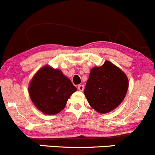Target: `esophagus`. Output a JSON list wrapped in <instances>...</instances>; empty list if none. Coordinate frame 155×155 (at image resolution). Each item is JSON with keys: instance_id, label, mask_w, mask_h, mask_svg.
<instances>
[{"instance_id": "34e87169", "label": "esophagus", "mask_w": 155, "mask_h": 155, "mask_svg": "<svg viewBox=\"0 0 155 155\" xmlns=\"http://www.w3.org/2000/svg\"><path fill=\"white\" fill-rule=\"evenodd\" d=\"M78 90H80V91H83V90H84V85H78Z\"/></svg>"}]
</instances>
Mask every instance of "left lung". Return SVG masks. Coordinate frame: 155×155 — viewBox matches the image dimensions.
<instances>
[{
  "label": "left lung",
  "mask_w": 155,
  "mask_h": 155,
  "mask_svg": "<svg viewBox=\"0 0 155 155\" xmlns=\"http://www.w3.org/2000/svg\"><path fill=\"white\" fill-rule=\"evenodd\" d=\"M128 88L126 74L110 61H106L101 66H94L90 70L84 94L93 109L106 114L123 102Z\"/></svg>",
  "instance_id": "8db88e82"
}]
</instances>
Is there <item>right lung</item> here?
<instances>
[{
    "label": "right lung",
    "mask_w": 155,
    "mask_h": 155,
    "mask_svg": "<svg viewBox=\"0 0 155 155\" xmlns=\"http://www.w3.org/2000/svg\"><path fill=\"white\" fill-rule=\"evenodd\" d=\"M28 90L31 101L38 110L53 115L64 109L77 88L61 70L46 65L31 78Z\"/></svg>",
    "instance_id": "1"
}]
</instances>
